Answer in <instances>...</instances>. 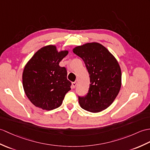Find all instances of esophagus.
<instances>
[{"instance_id":"34e87169","label":"esophagus","mask_w":150,"mask_h":150,"mask_svg":"<svg viewBox=\"0 0 150 150\" xmlns=\"http://www.w3.org/2000/svg\"><path fill=\"white\" fill-rule=\"evenodd\" d=\"M76 86V82H72V84H71V86L73 88H75V87Z\"/></svg>"}]
</instances>
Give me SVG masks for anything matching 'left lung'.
I'll return each mask as SVG.
<instances>
[{"label":"left lung","mask_w":150,"mask_h":150,"mask_svg":"<svg viewBox=\"0 0 150 150\" xmlns=\"http://www.w3.org/2000/svg\"><path fill=\"white\" fill-rule=\"evenodd\" d=\"M73 52L84 61L91 83L88 95L79 97L80 105L94 113L106 109L116 99L121 86V70L117 59L97 42L76 46Z\"/></svg>","instance_id":"obj_1"}]
</instances>
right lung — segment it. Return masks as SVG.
I'll return each instance as SVG.
<instances>
[{"label": "right lung", "mask_w": 150, "mask_h": 150, "mask_svg": "<svg viewBox=\"0 0 150 150\" xmlns=\"http://www.w3.org/2000/svg\"><path fill=\"white\" fill-rule=\"evenodd\" d=\"M68 52L58 51L54 45H47L38 50L26 63L22 74L23 88L36 107L46 110L56 109L71 89L67 69L59 66Z\"/></svg>", "instance_id": "1"}]
</instances>
